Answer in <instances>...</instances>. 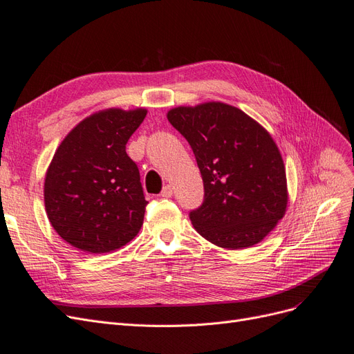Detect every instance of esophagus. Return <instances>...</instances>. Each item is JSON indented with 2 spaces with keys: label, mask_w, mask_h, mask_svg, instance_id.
Wrapping results in <instances>:
<instances>
[{
  "label": "esophagus",
  "mask_w": 354,
  "mask_h": 354,
  "mask_svg": "<svg viewBox=\"0 0 354 354\" xmlns=\"http://www.w3.org/2000/svg\"><path fill=\"white\" fill-rule=\"evenodd\" d=\"M161 196H162V198H171V196H173V187L167 185V186L162 189V192H161Z\"/></svg>",
  "instance_id": "34e87169"
}]
</instances>
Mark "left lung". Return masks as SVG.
I'll list each match as a JSON object with an SVG mask.
<instances>
[{
  "label": "left lung",
  "instance_id": "obj_1",
  "mask_svg": "<svg viewBox=\"0 0 354 354\" xmlns=\"http://www.w3.org/2000/svg\"><path fill=\"white\" fill-rule=\"evenodd\" d=\"M167 118L196 158L203 202L189 216L198 233L225 249L263 240L286 214L281 153L259 123L223 102L169 109Z\"/></svg>",
  "mask_w": 354,
  "mask_h": 354
}]
</instances>
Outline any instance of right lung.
<instances>
[{"label": "right lung", "instance_id": "add662e5", "mask_svg": "<svg viewBox=\"0 0 354 354\" xmlns=\"http://www.w3.org/2000/svg\"><path fill=\"white\" fill-rule=\"evenodd\" d=\"M145 117L143 108L105 109L80 121L58 146L45 177V209L73 248L106 253L139 233L148 202L126 145Z\"/></svg>", "mask_w": 354, "mask_h": 354}]
</instances>
